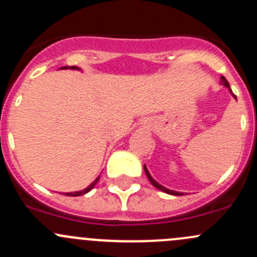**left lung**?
Returning <instances> with one entry per match:
<instances>
[{
	"instance_id": "obj_1",
	"label": "left lung",
	"mask_w": 257,
	"mask_h": 257,
	"mask_svg": "<svg viewBox=\"0 0 257 257\" xmlns=\"http://www.w3.org/2000/svg\"><path fill=\"white\" fill-rule=\"evenodd\" d=\"M221 83H222V84L225 85V87H226V88H229V92L231 93V94H232V97H234L235 99H236V95H235L234 93H232L231 88H230V84H229V82H227L226 78H225V77H222V76H221ZM144 172H145V174H147L148 179H149V181H150V183H152V185H153V186H155V188H157V189H159V190L164 191V193H167V194H170V195H184V193H179V191L170 190V189H167V188H165V186L160 185V184L158 183V181H155L154 179L152 178V175H150V173L148 172V169H147V167H145V165H144Z\"/></svg>"
}]
</instances>
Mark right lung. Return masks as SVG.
I'll return each instance as SVG.
<instances>
[{"label": "right lung", "mask_w": 257, "mask_h": 257, "mask_svg": "<svg viewBox=\"0 0 257 257\" xmlns=\"http://www.w3.org/2000/svg\"><path fill=\"white\" fill-rule=\"evenodd\" d=\"M68 68H71V69H77V71H79V69H80V68H78V67H76V66H72V67H68V66H67V67H62L61 69H68ZM98 180H99V177L95 179V180L93 181V183L90 184V185L88 186V188L83 189V190L74 191V193H63V194H66L67 196H79V195H84V194H87L88 191H90L93 188H94V185L98 183Z\"/></svg>", "instance_id": "add662e5"}]
</instances>
